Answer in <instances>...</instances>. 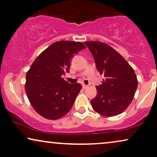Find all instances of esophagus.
Masks as SVG:
<instances>
[{"label": "esophagus", "instance_id": "1", "mask_svg": "<svg viewBox=\"0 0 157 157\" xmlns=\"http://www.w3.org/2000/svg\"><path fill=\"white\" fill-rule=\"evenodd\" d=\"M83 86V89H87V88H88V86L87 85H85V84H83V86Z\"/></svg>", "mask_w": 157, "mask_h": 157}]
</instances>
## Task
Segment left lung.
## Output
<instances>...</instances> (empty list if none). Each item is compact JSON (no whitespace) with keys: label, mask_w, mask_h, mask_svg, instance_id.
Returning a JSON list of instances; mask_svg holds the SVG:
<instances>
[{"label":"left lung","mask_w":157,"mask_h":157,"mask_svg":"<svg viewBox=\"0 0 157 157\" xmlns=\"http://www.w3.org/2000/svg\"><path fill=\"white\" fill-rule=\"evenodd\" d=\"M95 61L96 69L104 75L97 94L91 101L94 111L104 116L120 114L134 98L138 81L128 62L108 44L99 41L85 42Z\"/></svg>","instance_id":"1"}]
</instances>
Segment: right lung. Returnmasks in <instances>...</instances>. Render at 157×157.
<instances>
[{
  "mask_svg": "<svg viewBox=\"0 0 157 157\" xmlns=\"http://www.w3.org/2000/svg\"><path fill=\"white\" fill-rule=\"evenodd\" d=\"M86 48L81 42L53 43L33 61L26 74L25 92L36 112L56 120L71 110L82 86L71 84L62 78L69 72L75 54Z\"/></svg>",
  "mask_w": 157,
  "mask_h": 157,
  "instance_id": "add662e5",
  "label": "right lung"
}]
</instances>
